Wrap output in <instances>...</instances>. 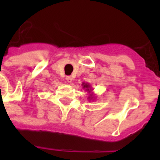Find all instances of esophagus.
<instances>
[{
	"label": "esophagus",
	"mask_w": 160,
	"mask_h": 160,
	"mask_svg": "<svg viewBox=\"0 0 160 160\" xmlns=\"http://www.w3.org/2000/svg\"><path fill=\"white\" fill-rule=\"evenodd\" d=\"M66 81H67L68 83H71L72 82V78L70 76H67L66 77Z\"/></svg>",
	"instance_id": "obj_1"
}]
</instances>
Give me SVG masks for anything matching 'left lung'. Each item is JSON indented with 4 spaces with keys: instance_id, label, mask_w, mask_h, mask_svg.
<instances>
[{
    "instance_id": "1",
    "label": "left lung",
    "mask_w": 160,
    "mask_h": 160,
    "mask_svg": "<svg viewBox=\"0 0 160 160\" xmlns=\"http://www.w3.org/2000/svg\"><path fill=\"white\" fill-rule=\"evenodd\" d=\"M82 85V88L85 89V90H86L87 93H89L88 99L90 100V101H91V100H93V101H94V100H95L96 96H95V94H94V93L92 92L93 89H92V87H91V86H90V85L87 82V83L83 82Z\"/></svg>"
}]
</instances>
